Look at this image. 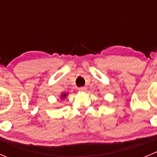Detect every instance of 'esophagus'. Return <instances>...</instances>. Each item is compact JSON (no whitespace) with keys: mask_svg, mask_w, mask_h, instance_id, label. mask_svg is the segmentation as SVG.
<instances>
[{"mask_svg":"<svg viewBox=\"0 0 157 157\" xmlns=\"http://www.w3.org/2000/svg\"><path fill=\"white\" fill-rule=\"evenodd\" d=\"M79 90L81 91V92H84V91L86 90V87H84V86H81V87L79 88Z\"/></svg>","mask_w":157,"mask_h":157,"instance_id":"esophagus-1","label":"esophagus"}]
</instances>
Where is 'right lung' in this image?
I'll list each match as a JSON object with an SVG mask.
<instances>
[{
	"label": "right lung",
	"mask_w": 157,
	"mask_h": 157,
	"mask_svg": "<svg viewBox=\"0 0 157 157\" xmlns=\"http://www.w3.org/2000/svg\"><path fill=\"white\" fill-rule=\"evenodd\" d=\"M67 96H68V94H67V93H62L60 96V98L61 99V100H64Z\"/></svg>",
	"instance_id": "obj_1"
}]
</instances>
